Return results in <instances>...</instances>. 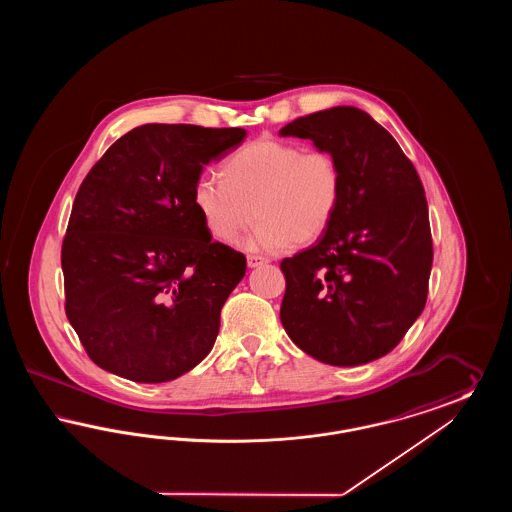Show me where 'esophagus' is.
<instances>
[{
	"instance_id": "34e87169",
	"label": "esophagus",
	"mask_w": 512,
	"mask_h": 512,
	"mask_svg": "<svg viewBox=\"0 0 512 512\" xmlns=\"http://www.w3.org/2000/svg\"><path fill=\"white\" fill-rule=\"evenodd\" d=\"M267 263L268 259L263 255H247V267L249 268L261 267V265H267Z\"/></svg>"
}]
</instances>
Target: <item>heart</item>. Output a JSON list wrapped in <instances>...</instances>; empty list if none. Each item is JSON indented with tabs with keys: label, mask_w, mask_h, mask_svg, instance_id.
Returning <instances> with one entry per match:
<instances>
[{
	"label": "heart",
	"mask_w": 512,
	"mask_h": 512,
	"mask_svg": "<svg viewBox=\"0 0 512 512\" xmlns=\"http://www.w3.org/2000/svg\"><path fill=\"white\" fill-rule=\"evenodd\" d=\"M340 161L326 149L286 140H255L222 163V178L203 174L194 186L197 213L220 242H234L259 219L247 249L282 251L318 240L338 213Z\"/></svg>",
	"instance_id": "b5f03b06"
}]
</instances>
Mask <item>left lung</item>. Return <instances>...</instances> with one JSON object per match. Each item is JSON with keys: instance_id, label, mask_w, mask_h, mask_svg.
<instances>
[{"instance_id": "8db88e82", "label": "left lung", "mask_w": 512, "mask_h": 512, "mask_svg": "<svg viewBox=\"0 0 512 512\" xmlns=\"http://www.w3.org/2000/svg\"><path fill=\"white\" fill-rule=\"evenodd\" d=\"M280 136L334 153L343 174L324 236L280 263L282 326L320 363L376 361L403 340L428 297L434 247L418 172L390 132L357 107L299 117Z\"/></svg>"}]
</instances>
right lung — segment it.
Wrapping results in <instances>:
<instances>
[{
  "instance_id": "obj_1",
  "label": "right lung",
  "mask_w": 512,
  "mask_h": 512,
  "mask_svg": "<svg viewBox=\"0 0 512 512\" xmlns=\"http://www.w3.org/2000/svg\"><path fill=\"white\" fill-rule=\"evenodd\" d=\"M244 138V128L144 124L80 184L61 247L65 313L99 368L159 384L213 349L247 261L211 240L194 186Z\"/></svg>"
}]
</instances>
